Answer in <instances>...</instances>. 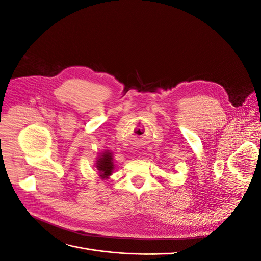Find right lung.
<instances>
[{
  "mask_svg": "<svg viewBox=\"0 0 261 261\" xmlns=\"http://www.w3.org/2000/svg\"><path fill=\"white\" fill-rule=\"evenodd\" d=\"M113 158L112 153L109 151H106L102 154L98 161H97V169L100 173V176L102 178H108L109 175H111L112 170H113Z\"/></svg>",
  "mask_w": 261,
  "mask_h": 261,
  "instance_id": "right-lung-1",
  "label": "right lung"
}]
</instances>
